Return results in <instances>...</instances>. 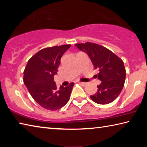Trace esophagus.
Segmentation results:
<instances>
[{
  "label": "esophagus",
  "mask_w": 147,
  "mask_h": 147,
  "mask_svg": "<svg viewBox=\"0 0 147 147\" xmlns=\"http://www.w3.org/2000/svg\"><path fill=\"white\" fill-rule=\"evenodd\" d=\"M78 83H80V84H81V85H82V86H86V84H87V83L82 82H78Z\"/></svg>",
  "instance_id": "1"
}]
</instances>
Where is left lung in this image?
<instances>
[{"label": "left lung", "instance_id": "obj_1", "mask_svg": "<svg viewBox=\"0 0 147 147\" xmlns=\"http://www.w3.org/2000/svg\"><path fill=\"white\" fill-rule=\"evenodd\" d=\"M76 47L88 54L94 67L98 70V78L102 82L91 100L99 104L112 102L123 89L126 78L123 61L106 47L86 42L76 43Z\"/></svg>", "mask_w": 147, "mask_h": 147}]
</instances>
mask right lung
Masks as SVG:
<instances>
[{
	"label": "right lung",
	"mask_w": 147,
	"mask_h": 147,
	"mask_svg": "<svg viewBox=\"0 0 147 147\" xmlns=\"http://www.w3.org/2000/svg\"><path fill=\"white\" fill-rule=\"evenodd\" d=\"M71 45L47 47L35 54L24 70L23 82L32 97L43 108L54 111L68 102L74 83L57 88L54 76L60 59Z\"/></svg>",
	"instance_id": "right-lung-1"
}]
</instances>
